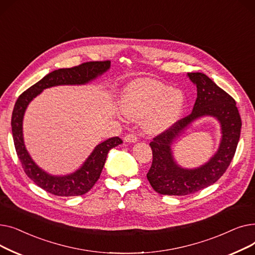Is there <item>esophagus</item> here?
Instances as JSON below:
<instances>
[{"label":"esophagus","instance_id":"1","mask_svg":"<svg viewBox=\"0 0 255 255\" xmlns=\"http://www.w3.org/2000/svg\"><path fill=\"white\" fill-rule=\"evenodd\" d=\"M124 140L127 142H135L137 140V136L134 133H127L124 137Z\"/></svg>","mask_w":255,"mask_h":255}]
</instances>
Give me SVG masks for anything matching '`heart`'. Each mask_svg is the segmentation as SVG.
Wrapping results in <instances>:
<instances>
[{"mask_svg":"<svg viewBox=\"0 0 255 255\" xmlns=\"http://www.w3.org/2000/svg\"><path fill=\"white\" fill-rule=\"evenodd\" d=\"M184 98L179 90L151 78H141L129 85L122 96L121 106L132 119H142V128L149 134L168 129L179 119Z\"/></svg>","mask_w":255,"mask_h":255,"instance_id":"obj_1","label":"heart"}]
</instances>
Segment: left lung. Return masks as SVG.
<instances>
[{
	"instance_id": "left-lung-1",
	"label": "left lung",
	"mask_w": 255,
	"mask_h": 255,
	"mask_svg": "<svg viewBox=\"0 0 255 255\" xmlns=\"http://www.w3.org/2000/svg\"><path fill=\"white\" fill-rule=\"evenodd\" d=\"M188 76L197 88L192 113L178 120L150 142L153 161L146 178L153 189L162 195L191 194L217 182L230 166L240 139L242 121L235 99L204 73L190 72ZM203 115H214L220 120L223 127L222 144L218 154L207 165L196 170H183L173 161L171 142L187 125Z\"/></svg>"
}]
</instances>
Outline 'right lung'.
I'll use <instances>...</instances> for the list:
<instances>
[{"label": "right lung", "instance_id": "add662e5", "mask_svg": "<svg viewBox=\"0 0 255 255\" xmlns=\"http://www.w3.org/2000/svg\"><path fill=\"white\" fill-rule=\"evenodd\" d=\"M111 61H90L62 68L45 75L38 83L21 93L13 109L11 126L15 151L21 166L28 176L40 188L58 196H76L89 192L100 178L109 151L123 140L118 136L98 144L87 159L83 167L67 177H52L40 169L26 152L22 138V118L26 106L44 89L59 85H82L90 82L110 68Z\"/></svg>", "mask_w": 255, "mask_h": 255}]
</instances>
